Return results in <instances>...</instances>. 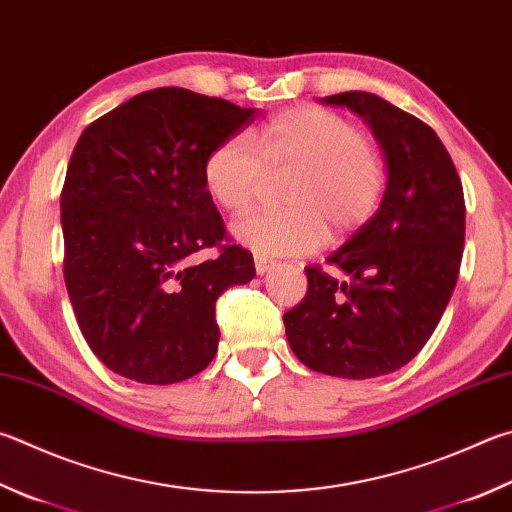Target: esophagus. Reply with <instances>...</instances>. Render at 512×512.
I'll return each mask as SVG.
<instances>
[{"instance_id": "esophagus-1", "label": "esophagus", "mask_w": 512, "mask_h": 512, "mask_svg": "<svg viewBox=\"0 0 512 512\" xmlns=\"http://www.w3.org/2000/svg\"><path fill=\"white\" fill-rule=\"evenodd\" d=\"M273 266H275L273 259H266V257H255V271H257V275H264V273H268V271H271Z\"/></svg>"}]
</instances>
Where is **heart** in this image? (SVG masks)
Listing matches in <instances>:
<instances>
[{"instance_id":"heart-1","label":"heart","mask_w":512,"mask_h":512,"mask_svg":"<svg viewBox=\"0 0 512 512\" xmlns=\"http://www.w3.org/2000/svg\"><path fill=\"white\" fill-rule=\"evenodd\" d=\"M255 148L230 136L210 150L203 185L232 215L253 203L266 170L295 167L286 210H259L232 224V237L257 255H304L327 239L360 228L374 215L385 174L369 138L345 116L322 107H295L273 116L253 136Z\"/></svg>"}]
</instances>
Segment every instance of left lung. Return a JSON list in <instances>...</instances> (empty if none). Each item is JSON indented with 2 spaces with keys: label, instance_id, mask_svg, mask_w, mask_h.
<instances>
[{
  "label": "left lung",
  "instance_id": "1",
  "mask_svg": "<svg viewBox=\"0 0 512 512\" xmlns=\"http://www.w3.org/2000/svg\"><path fill=\"white\" fill-rule=\"evenodd\" d=\"M320 102L347 107L383 150L387 185L376 215L327 262L347 282L306 266L304 300L284 313L300 362L338 378H376L407 365L439 324L457 286L466 203L448 150L430 125L367 91Z\"/></svg>",
  "mask_w": 512,
  "mask_h": 512
}]
</instances>
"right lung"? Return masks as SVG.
Listing matches in <instances>:
<instances>
[{
    "instance_id": "1",
    "label": "right lung",
    "mask_w": 512,
    "mask_h": 512,
    "mask_svg": "<svg viewBox=\"0 0 512 512\" xmlns=\"http://www.w3.org/2000/svg\"><path fill=\"white\" fill-rule=\"evenodd\" d=\"M255 111L161 87L78 138L60 194L64 282L87 345L116 374L172 385L215 358V304L253 280L255 262L246 248L221 244L230 239L203 163ZM206 247L220 253L201 263Z\"/></svg>"
}]
</instances>
